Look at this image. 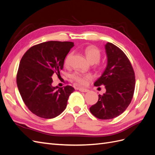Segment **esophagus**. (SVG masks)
<instances>
[{"label": "esophagus", "mask_w": 155, "mask_h": 155, "mask_svg": "<svg viewBox=\"0 0 155 155\" xmlns=\"http://www.w3.org/2000/svg\"><path fill=\"white\" fill-rule=\"evenodd\" d=\"M79 91H81V92H88L89 91L88 90V89L87 88H79Z\"/></svg>", "instance_id": "obj_1"}]
</instances>
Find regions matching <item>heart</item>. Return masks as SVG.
<instances>
[{"mask_svg":"<svg viewBox=\"0 0 155 155\" xmlns=\"http://www.w3.org/2000/svg\"><path fill=\"white\" fill-rule=\"evenodd\" d=\"M87 59L91 63H96L99 61L101 58V53L99 49L94 46H88L83 50ZM72 53H70L67 55L64 59V64L68 65L69 64L70 59L71 58ZM72 78L75 81H76L79 85H85L87 81L91 79L90 75L81 74L78 72H75L72 75Z\"/></svg>","mask_w":155,"mask_h":155,"instance_id":"b5f03b06","label":"heart"}]
</instances>
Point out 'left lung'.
Returning a JSON list of instances; mask_svg holds the SVG:
<instances>
[{"mask_svg":"<svg viewBox=\"0 0 155 155\" xmlns=\"http://www.w3.org/2000/svg\"><path fill=\"white\" fill-rule=\"evenodd\" d=\"M107 67L94 85H105L106 92L96 104L90 107L91 113L101 120L120 116L132 100L135 87L134 72L124 51L111 43L105 45Z\"/></svg>","mask_w":155,"mask_h":155,"instance_id":"left-lung-1","label":"left lung"}]
</instances>
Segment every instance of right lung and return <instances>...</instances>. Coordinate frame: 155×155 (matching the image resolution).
I'll return each instance as SVG.
<instances>
[{"mask_svg":"<svg viewBox=\"0 0 155 155\" xmlns=\"http://www.w3.org/2000/svg\"><path fill=\"white\" fill-rule=\"evenodd\" d=\"M72 42L48 41L31 47L22 56L17 74V84L23 101L36 116L51 119L66 109L74 88L53 87L52 78L63 68Z\"/></svg>","mask_w":155,"mask_h":155,"instance_id":"1","label":"right lung"}]
</instances>
